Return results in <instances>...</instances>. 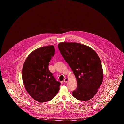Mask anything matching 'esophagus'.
I'll use <instances>...</instances> for the list:
<instances>
[{
	"label": "esophagus",
	"instance_id": "34e87169",
	"mask_svg": "<svg viewBox=\"0 0 124 124\" xmlns=\"http://www.w3.org/2000/svg\"><path fill=\"white\" fill-rule=\"evenodd\" d=\"M68 81H69V79H68V78H65L64 79V82L67 83V82H68Z\"/></svg>",
	"mask_w": 124,
	"mask_h": 124
}]
</instances>
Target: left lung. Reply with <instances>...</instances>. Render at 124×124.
<instances>
[{
	"label": "left lung",
	"instance_id": "obj_1",
	"mask_svg": "<svg viewBox=\"0 0 124 124\" xmlns=\"http://www.w3.org/2000/svg\"><path fill=\"white\" fill-rule=\"evenodd\" d=\"M58 47L77 80L73 97L80 101L90 100L103 80L102 68L96 52L89 46L75 42H61Z\"/></svg>",
	"mask_w": 124,
	"mask_h": 124
}]
</instances>
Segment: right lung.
I'll return each instance as SVG.
<instances>
[{
  "mask_svg": "<svg viewBox=\"0 0 124 124\" xmlns=\"http://www.w3.org/2000/svg\"><path fill=\"white\" fill-rule=\"evenodd\" d=\"M54 52L52 45L38 48L30 53L23 65L22 78L25 89L32 98L40 102L52 100L59 90L60 83L48 69Z\"/></svg>",
  "mask_w": 124,
  "mask_h": 124,
  "instance_id": "right-lung-1",
  "label": "right lung"
}]
</instances>
